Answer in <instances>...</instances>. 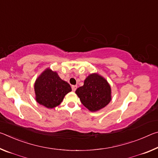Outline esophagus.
I'll return each mask as SVG.
<instances>
[{
	"label": "esophagus",
	"instance_id": "1",
	"mask_svg": "<svg viewBox=\"0 0 158 158\" xmlns=\"http://www.w3.org/2000/svg\"><path fill=\"white\" fill-rule=\"evenodd\" d=\"M77 89V85H72V89H73V91H75Z\"/></svg>",
	"mask_w": 158,
	"mask_h": 158
}]
</instances>
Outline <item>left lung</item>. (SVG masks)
I'll return each mask as SVG.
<instances>
[{
    "label": "left lung",
    "mask_w": 158,
    "mask_h": 158,
    "mask_svg": "<svg viewBox=\"0 0 158 158\" xmlns=\"http://www.w3.org/2000/svg\"><path fill=\"white\" fill-rule=\"evenodd\" d=\"M83 105L96 111L106 106L111 101V87L106 79L98 74H92L85 79L84 85L76 90Z\"/></svg>",
    "instance_id": "1"
}]
</instances>
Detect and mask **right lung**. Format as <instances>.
I'll list each match as a JSON object with an SVG mask.
<instances>
[{
  "label": "right lung",
  "mask_w": 158,
  "mask_h": 158,
  "mask_svg": "<svg viewBox=\"0 0 158 158\" xmlns=\"http://www.w3.org/2000/svg\"><path fill=\"white\" fill-rule=\"evenodd\" d=\"M71 90L70 85L49 68L42 73L35 83L36 101L48 109L59 105L65 95Z\"/></svg>",
  "instance_id": "add662e5"
}]
</instances>
